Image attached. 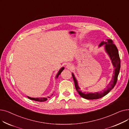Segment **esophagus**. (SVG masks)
<instances>
[{"mask_svg": "<svg viewBox=\"0 0 129 129\" xmlns=\"http://www.w3.org/2000/svg\"><path fill=\"white\" fill-rule=\"evenodd\" d=\"M73 66L71 64H68L66 65V68L69 70H71L73 69Z\"/></svg>", "mask_w": 129, "mask_h": 129, "instance_id": "34e87169", "label": "esophagus"}]
</instances>
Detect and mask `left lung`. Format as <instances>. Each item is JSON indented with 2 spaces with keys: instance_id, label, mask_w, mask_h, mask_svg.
<instances>
[{
  "instance_id": "obj_1",
  "label": "left lung",
  "mask_w": 129,
  "mask_h": 129,
  "mask_svg": "<svg viewBox=\"0 0 129 129\" xmlns=\"http://www.w3.org/2000/svg\"><path fill=\"white\" fill-rule=\"evenodd\" d=\"M105 44V48L106 52L109 55L111 60V62L114 69L113 71V75L112 78V80L110 83L107 86L106 89L103 90V91L95 92V93H89L88 92H83L80 90V88L79 87L77 83V81L75 78V77L74 76V74L72 73V76L73 80L75 83V88L79 95L86 99L89 100H93V99H97L102 98L106 96L109 93L112 89H113L114 86L116 85L118 75L119 74L120 69V58L119 55V52L117 49V46L113 44L112 40L107 39V41L105 42L104 41L101 42L99 44V46H101Z\"/></svg>"
}]
</instances>
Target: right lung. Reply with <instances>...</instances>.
Wrapping results in <instances>:
<instances>
[{"mask_svg": "<svg viewBox=\"0 0 129 129\" xmlns=\"http://www.w3.org/2000/svg\"><path fill=\"white\" fill-rule=\"evenodd\" d=\"M64 70V67H62V68L60 69V70L58 71L57 74L56 76V78H57V77H58L59 75H60L61 72H62ZM52 95H53V94H52ZM48 97L50 98L49 97ZM28 98L29 99H31V100H35V101H40V102H42V101H46L47 100V98H31V97H28Z\"/></svg>", "mask_w": 129, "mask_h": 129, "instance_id": "right-lung-1", "label": "right lung"}]
</instances>
